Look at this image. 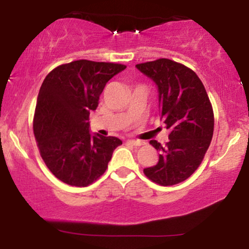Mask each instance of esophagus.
Instances as JSON below:
<instances>
[{
	"instance_id": "esophagus-1",
	"label": "esophagus",
	"mask_w": 249,
	"mask_h": 249,
	"mask_svg": "<svg viewBox=\"0 0 249 249\" xmlns=\"http://www.w3.org/2000/svg\"><path fill=\"white\" fill-rule=\"evenodd\" d=\"M128 142H130V144H132L133 146H141V145H142V142H141V141H128Z\"/></svg>"
}]
</instances>
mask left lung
<instances>
[{"mask_svg": "<svg viewBox=\"0 0 249 249\" xmlns=\"http://www.w3.org/2000/svg\"><path fill=\"white\" fill-rule=\"evenodd\" d=\"M158 88L159 116L170 131L168 142L150 144L159 160L144 168L145 176L161 186L186 180L199 167L213 137L214 116L204 84L196 73L167 58L137 64Z\"/></svg>", "mask_w": 249, "mask_h": 249, "instance_id": "left-lung-1", "label": "left lung"}]
</instances>
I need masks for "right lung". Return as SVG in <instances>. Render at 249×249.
<instances>
[{
    "mask_svg": "<svg viewBox=\"0 0 249 249\" xmlns=\"http://www.w3.org/2000/svg\"><path fill=\"white\" fill-rule=\"evenodd\" d=\"M126 69L116 63L75 61L57 67L45 77L37 97L34 134L51 173L71 186L92 184L105 170L117 137L90 132L89 116L98 107L107 83Z\"/></svg>",
    "mask_w": 249,
    "mask_h": 249,
    "instance_id": "add662e5",
    "label": "right lung"
}]
</instances>
